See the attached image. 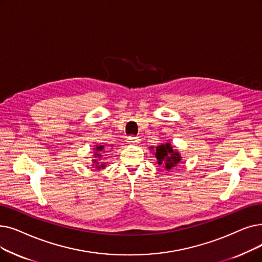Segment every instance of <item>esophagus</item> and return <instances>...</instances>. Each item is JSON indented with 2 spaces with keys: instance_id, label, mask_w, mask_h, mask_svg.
I'll use <instances>...</instances> for the list:
<instances>
[{
  "instance_id": "1",
  "label": "esophagus",
  "mask_w": 262,
  "mask_h": 262,
  "mask_svg": "<svg viewBox=\"0 0 262 262\" xmlns=\"http://www.w3.org/2000/svg\"><path fill=\"white\" fill-rule=\"evenodd\" d=\"M127 142L128 143H134V144H138V143H140V139H139V137L129 136V137H127Z\"/></svg>"
}]
</instances>
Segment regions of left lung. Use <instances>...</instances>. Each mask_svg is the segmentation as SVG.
Segmentation results:
<instances>
[{
  "label": "left lung",
  "instance_id": "left-lung-1",
  "mask_svg": "<svg viewBox=\"0 0 262 262\" xmlns=\"http://www.w3.org/2000/svg\"><path fill=\"white\" fill-rule=\"evenodd\" d=\"M155 157L157 158V164L163 165L167 170L173 168L181 161V156L178 152L173 151L172 146L170 143L158 145L156 147Z\"/></svg>",
  "mask_w": 262,
  "mask_h": 262
}]
</instances>
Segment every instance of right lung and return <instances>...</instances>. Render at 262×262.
<instances>
[{
  "label": "right lung",
  "instance_id": "add662e5",
  "mask_svg": "<svg viewBox=\"0 0 262 262\" xmlns=\"http://www.w3.org/2000/svg\"><path fill=\"white\" fill-rule=\"evenodd\" d=\"M96 151H98L99 153L97 154V152H95V157H100L101 156V153L100 152H103L104 151V145H99V146H96V149H95ZM94 163L96 164V168H104L105 167V165L104 164H100V165H98V162H97V159H94Z\"/></svg>",
  "mask_w": 262,
  "mask_h": 262
}]
</instances>
